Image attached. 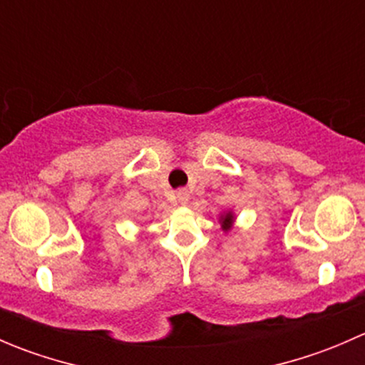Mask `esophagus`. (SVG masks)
<instances>
[{
	"instance_id": "obj_1",
	"label": "esophagus",
	"mask_w": 365,
	"mask_h": 365,
	"mask_svg": "<svg viewBox=\"0 0 365 365\" xmlns=\"http://www.w3.org/2000/svg\"><path fill=\"white\" fill-rule=\"evenodd\" d=\"M176 197H178V203H180V205L185 206L187 203H189L190 194L187 192V190H178V192H176Z\"/></svg>"
}]
</instances>
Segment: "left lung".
<instances>
[{"label":"left lung","mask_w":365,"mask_h":365,"mask_svg":"<svg viewBox=\"0 0 365 365\" xmlns=\"http://www.w3.org/2000/svg\"><path fill=\"white\" fill-rule=\"evenodd\" d=\"M235 220H237V215H235L233 210H224V212L219 213V224H220V230L224 233H230L235 226Z\"/></svg>","instance_id":"8db88e82"}]
</instances>
